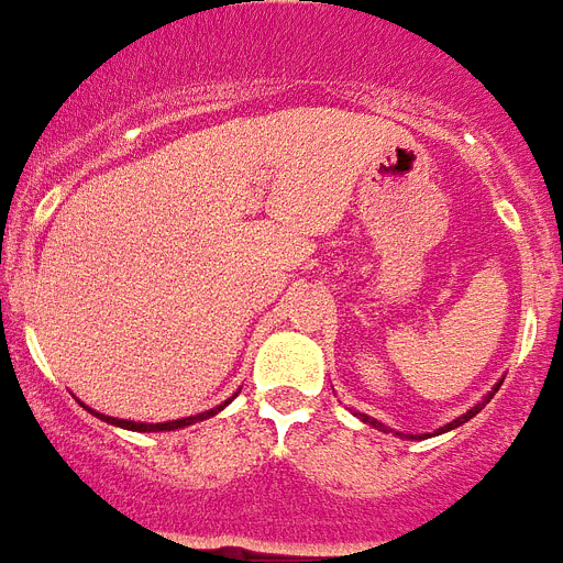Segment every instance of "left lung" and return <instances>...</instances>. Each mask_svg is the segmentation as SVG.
<instances>
[{
  "mask_svg": "<svg viewBox=\"0 0 563 563\" xmlns=\"http://www.w3.org/2000/svg\"><path fill=\"white\" fill-rule=\"evenodd\" d=\"M495 393H497V385H495V390L488 393L486 399L479 401V405H474V408H472V410H465V413H463V416H456L454 422H448V424H445V428H440V431H437V433L454 431V428H460V424H463V422H468V419H472V416H477V413H479V410L486 408V405H488V399H492V396H495ZM358 416H361V413H358ZM361 419H364V422H369V424H373V428H382V431H387L385 424H382V422H376V419H369V416H361ZM413 440H416V437H413Z\"/></svg>",
  "mask_w": 563,
  "mask_h": 563,
  "instance_id": "8db88e82",
  "label": "left lung"
}]
</instances>
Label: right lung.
Wrapping results in <instances>:
<instances>
[{
    "mask_svg": "<svg viewBox=\"0 0 563 563\" xmlns=\"http://www.w3.org/2000/svg\"><path fill=\"white\" fill-rule=\"evenodd\" d=\"M231 399H234V396H231ZM228 399V401H231ZM228 401H222V405H219V408H210V410H205V413H196V416H187V419H173V422H155V424H150V422H130V419H115V416H103V413H98V410H91V408H84L89 410V413H95L98 416V419H103V422H109V424H118V428H126V431H141V433H150V431H176V428H187V424H194V422H202V419H210V416H217L219 410L225 408Z\"/></svg>",
    "mask_w": 563,
    "mask_h": 563,
    "instance_id": "1",
    "label": "right lung"
}]
</instances>
